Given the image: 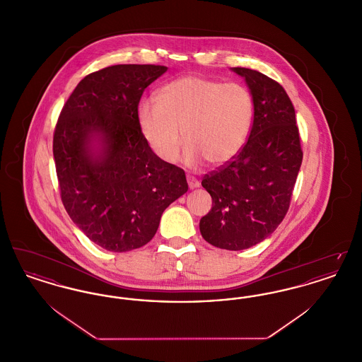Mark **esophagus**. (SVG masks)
Returning a JSON list of instances; mask_svg holds the SVG:
<instances>
[{
    "label": "esophagus",
    "instance_id": "obj_1",
    "mask_svg": "<svg viewBox=\"0 0 362 362\" xmlns=\"http://www.w3.org/2000/svg\"><path fill=\"white\" fill-rule=\"evenodd\" d=\"M187 183H189V189H197V187H199V182H198L194 176L187 175Z\"/></svg>",
    "mask_w": 362,
    "mask_h": 362
}]
</instances>
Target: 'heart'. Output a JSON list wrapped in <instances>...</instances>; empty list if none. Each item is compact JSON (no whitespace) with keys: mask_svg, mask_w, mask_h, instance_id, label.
Masks as SVG:
<instances>
[{"mask_svg":"<svg viewBox=\"0 0 362 362\" xmlns=\"http://www.w3.org/2000/svg\"><path fill=\"white\" fill-rule=\"evenodd\" d=\"M252 115V99L244 86L197 74L164 84L157 100H144L137 112L142 137L167 163L176 160L185 134L182 160L189 167L205 160L223 165L235 158L248 139Z\"/></svg>","mask_w":362,"mask_h":362,"instance_id":"b5f03b06","label":"heart"}]
</instances>
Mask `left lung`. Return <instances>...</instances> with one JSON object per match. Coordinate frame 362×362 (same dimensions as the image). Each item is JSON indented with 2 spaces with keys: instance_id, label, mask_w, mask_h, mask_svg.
<instances>
[{
  "instance_id": "8db88e82",
  "label": "left lung",
  "mask_w": 362,
  "mask_h": 362,
  "mask_svg": "<svg viewBox=\"0 0 362 362\" xmlns=\"http://www.w3.org/2000/svg\"><path fill=\"white\" fill-rule=\"evenodd\" d=\"M232 70L250 89L254 122L240 153L204 176L213 206L199 230L211 245L240 251L269 238L286 216L303 151L285 89L257 70Z\"/></svg>"
}]
</instances>
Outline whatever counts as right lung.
I'll return each mask as SVG.
<instances>
[{"label": "right lung", "mask_w": 362, "mask_h": 362, "mask_svg": "<svg viewBox=\"0 0 362 362\" xmlns=\"http://www.w3.org/2000/svg\"><path fill=\"white\" fill-rule=\"evenodd\" d=\"M167 66L114 65L84 77L64 105L52 153L71 221L107 251L153 239L163 211L187 192L185 171L161 160L138 126V104Z\"/></svg>", "instance_id": "right-lung-1"}]
</instances>
